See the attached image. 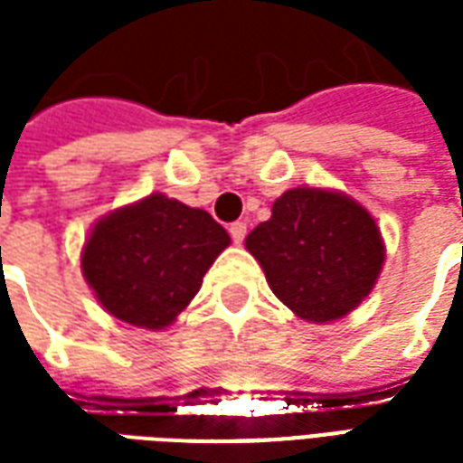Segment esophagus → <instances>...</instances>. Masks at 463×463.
Listing matches in <instances>:
<instances>
[{
    "mask_svg": "<svg viewBox=\"0 0 463 463\" xmlns=\"http://www.w3.org/2000/svg\"><path fill=\"white\" fill-rule=\"evenodd\" d=\"M228 231H231V238H232V242H235V245H241L242 241H245V231H248V228H245V222H232L231 228H228Z\"/></svg>",
    "mask_w": 463,
    "mask_h": 463,
    "instance_id": "1",
    "label": "esophagus"
}]
</instances>
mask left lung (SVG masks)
Instances as JSON below:
<instances>
[{"instance_id": "1", "label": "left lung", "mask_w": 463, "mask_h": 463, "mask_svg": "<svg viewBox=\"0 0 463 463\" xmlns=\"http://www.w3.org/2000/svg\"><path fill=\"white\" fill-rule=\"evenodd\" d=\"M270 290L298 317L332 322L367 298L384 262L377 222L340 191L292 188L245 238Z\"/></svg>"}]
</instances>
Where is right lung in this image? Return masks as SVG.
<instances>
[{
  "instance_id": "add662e5",
  "label": "right lung",
  "mask_w": 463,
  "mask_h": 463,
  "mask_svg": "<svg viewBox=\"0 0 463 463\" xmlns=\"http://www.w3.org/2000/svg\"><path fill=\"white\" fill-rule=\"evenodd\" d=\"M228 245L231 235L208 213L151 193L96 222L81 270L116 320L163 330L188 307Z\"/></svg>"
}]
</instances>
